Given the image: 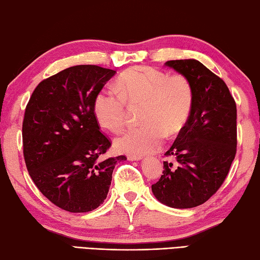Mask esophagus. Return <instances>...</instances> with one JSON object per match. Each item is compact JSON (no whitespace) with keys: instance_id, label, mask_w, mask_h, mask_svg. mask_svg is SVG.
<instances>
[{"instance_id":"esophagus-1","label":"esophagus","mask_w":260,"mask_h":260,"mask_svg":"<svg viewBox=\"0 0 260 260\" xmlns=\"http://www.w3.org/2000/svg\"><path fill=\"white\" fill-rule=\"evenodd\" d=\"M127 159L129 161H139L142 159V155H134V154H129L127 155Z\"/></svg>"}]
</instances>
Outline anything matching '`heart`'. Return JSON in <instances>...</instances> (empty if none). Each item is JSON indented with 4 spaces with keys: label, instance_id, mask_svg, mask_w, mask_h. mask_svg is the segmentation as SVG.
Here are the masks:
<instances>
[{
    "label": "heart",
    "instance_id": "1",
    "mask_svg": "<svg viewBox=\"0 0 260 260\" xmlns=\"http://www.w3.org/2000/svg\"><path fill=\"white\" fill-rule=\"evenodd\" d=\"M127 104H143L141 121L115 141L116 149L131 154L155 151L166 134H179L189 121L194 106V86L185 75H169L150 66L126 70L118 90L104 88L95 95L93 110L101 127L119 133L126 123Z\"/></svg>",
    "mask_w": 260,
    "mask_h": 260
}]
</instances>
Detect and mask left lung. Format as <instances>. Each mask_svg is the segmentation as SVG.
<instances>
[{
	"mask_svg": "<svg viewBox=\"0 0 260 260\" xmlns=\"http://www.w3.org/2000/svg\"><path fill=\"white\" fill-rule=\"evenodd\" d=\"M194 86L189 121L165 155L152 191L162 204L191 208L210 200L224 182L237 153V105L228 85L196 59L168 60Z\"/></svg>",
	"mask_w": 260,
	"mask_h": 260,
	"instance_id": "obj_1",
	"label": "left lung"
}]
</instances>
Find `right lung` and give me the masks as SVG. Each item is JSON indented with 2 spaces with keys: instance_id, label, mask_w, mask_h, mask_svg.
<instances>
[{
  "instance_id": "1",
  "label": "right lung",
  "mask_w": 260,
  "mask_h": 260,
  "mask_svg": "<svg viewBox=\"0 0 260 260\" xmlns=\"http://www.w3.org/2000/svg\"><path fill=\"white\" fill-rule=\"evenodd\" d=\"M116 71L76 65L43 80L24 110L23 157L40 192L71 213L95 210L106 200L117 162L104 157L111 141L95 118V95Z\"/></svg>"
}]
</instances>
